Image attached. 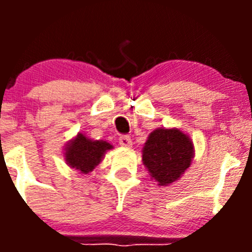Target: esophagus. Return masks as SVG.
Segmentation results:
<instances>
[{
    "label": "esophagus",
    "mask_w": 252,
    "mask_h": 252,
    "mask_svg": "<svg viewBox=\"0 0 252 252\" xmlns=\"http://www.w3.org/2000/svg\"><path fill=\"white\" fill-rule=\"evenodd\" d=\"M119 142L122 148H131V146H132V140H131V137L127 136V135H122V136L120 137Z\"/></svg>",
    "instance_id": "1"
}]
</instances>
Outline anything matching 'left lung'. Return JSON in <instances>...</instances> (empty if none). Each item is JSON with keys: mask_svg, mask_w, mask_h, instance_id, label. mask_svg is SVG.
Returning <instances> with one entry per match:
<instances>
[{"mask_svg": "<svg viewBox=\"0 0 252 252\" xmlns=\"http://www.w3.org/2000/svg\"><path fill=\"white\" fill-rule=\"evenodd\" d=\"M193 158L192 140L179 128H155L142 148V164L161 187L179 180Z\"/></svg>", "mask_w": 252, "mask_h": 252, "instance_id": "8db88e82", "label": "left lung"}]
</instances>
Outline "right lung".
<instances>
[{
  "label": "right lung",
  "instance_id": "add662e5",
  "mask_svg": "<svg viewBox=\"0 0 252 252\" xmlns=\"http://www.w3.org/2000/svg\"><path fill=\"white\" fill-rule=\"evenodd\" d=\"M113 149L110 142L103 140H92L84 133L78 132L64 149V159L72 169L88 174L99 165L108 150Z\"/></svg>",
  "mask_w": 252,
  "mask_h": 252
}]
</instances>
